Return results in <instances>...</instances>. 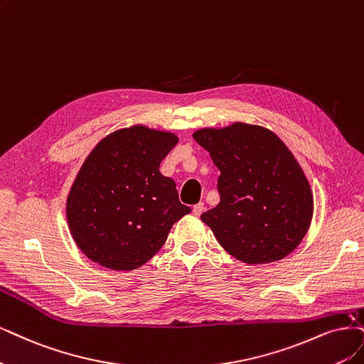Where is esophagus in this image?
Here are the masks:
<instances>
[{
    "mask_svg": "<svg viewBox=\"0 0 364 364\" xmlns=\"http://www.w3.org/2000/svg\"><path fill=\"white\" fill-rule=\"evenodd\" d=\"M204 211H205L204 203H199V204L193 205V214H195V216H200V214H203Z\"/></svg>",
    "mask_w": 364,
    "mask_h": 364,
    "instance_id": "34e87169",
    "label": "esophagus"
}]
</instances>
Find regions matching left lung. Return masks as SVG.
<instances>
[{"mask_svg":"<svg viewBox=\"0 0 364 364\" xmlns=\"http://www.w3.org/2000/svg\"><path fill=\"white\" fill-rule=\"evenodd\" d=\"M193 139L220 171V203L200 214L219 245L246 264L285 258L306 235L314 198L287 145L261 126L200 129Z\"/></svg>","mask_w":364,"mask_h":364,"instance_id":"8db88e82","label":"left lung"}]
</instances>
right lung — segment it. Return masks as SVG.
Wrapping results in <instances>:
<instances>
[{"label":"right lung","mask_w":364,"mask_h":364,"mask_svg":"<svg viewBox=\"0 0 364 364\" xmlns=\"http://www.w3.org/2000/svg\"><path fill=\"white\" fill-rule=\"evenodd\" d=\"M178 142L145 126L102 139L84 161L67 198V222L77 247L111 270H134L165 245L183 205L175 181L159 166Z\"/></svg>","instance_id":"1"}]
</instances>
